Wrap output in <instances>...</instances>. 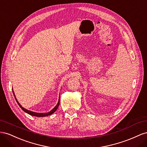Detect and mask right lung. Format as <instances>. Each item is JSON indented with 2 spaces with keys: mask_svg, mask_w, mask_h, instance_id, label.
Here are the masks:
<instances>
[{
  "mask_svg": "<svg viewBox=\"0 0 147 147\" xmlns=\"http://www.w3.org/2000/svg\"><path fill=\"white\" fill-rule=\"evenodd\" d=\"M12 90H13V89H12ZM13 95H14V96H15V100H16V102L18 103V105L20 107V108H22V110H23L24 112H26V113H28V114L30 115H31V116H37V117H44V116H49V115H52V114H53V113L57 110V108H58V106H59V104H60V98H59V100H58V103H57V105H56L55 107H54L51 111H49V113H36V112H33V111H31L28 110H26V109H25V108H24L23 107H22V105H21L20 104V103H18V100H16V97H15V94H14V92H13Z\"/></svg>",
  "mask_w": 147,
  "mask_h": 147,
  "instance_id": "1",
  "label": "right lung"
}]
</instances>
